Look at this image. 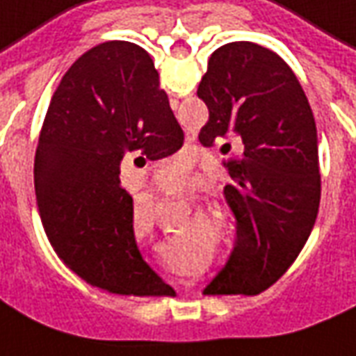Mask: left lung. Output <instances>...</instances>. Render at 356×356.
I'll return each instance as SVG.
<instances>
[{
    "label": "left lung",
    "mask_w": 356,
    "mask_h": 356,
    "mask_svg": "<svg viewBox=\"0 0 356 356\" xmlns=\"http://www.w3.org/2000/svg\"><path fill=\"white\" fill-rule=\"evenodd\" d=\"M209 109L205 147L238 142L224 197L236 216V243L216 278L220 293L257 295L291 266L320 205L318 138L311 105L287 63L253 42H232L209 59L197 88ZM224 155L230 143H222Z\"/></svg>",
    "instance_id": "left-lung-1"
}]
</instances>
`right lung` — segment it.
<instances>
[{
  "mask_svg": "<svg viewBox=\"0 0 356 356\" xmlns=\"http://www.w3.org/2000/svg\"><path fill=\"white\" fill-rule=\"evenodd\" d=\"M184 132L149 53L130 42L86 51L55 90L38 140L34 188L49 243L90 286L117 295H170L143 261L120 163L172 155Z\"/></svg>",
  "mask_w": 356,
  "mask_h": 356,
  "instance_id": "add662e5",
  "label": "right lung"
}]
</instances>
